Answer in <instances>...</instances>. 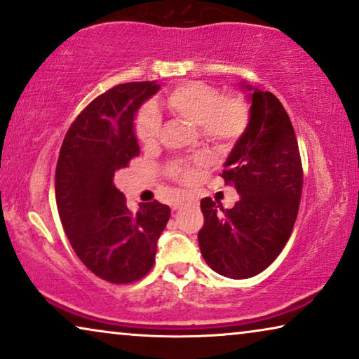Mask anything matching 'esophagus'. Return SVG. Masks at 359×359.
Returning a JSON list of instances; mask_svg holds the SVG:
<instances>
[{"instance_id":"34e87169","label":"esophagus","mask_w":359,"mask_h":359,"mask_svg":"<svg viewBox=\"0 0 359 359\" xmlns=\"http://www.w3.org/2000/svg\"><path fill=\"white\" fill-rule=\"evenodd\" d=\"M194 204H196V201H193V199H183V201H180V203L175 204V209H183V208H186V205H194Z\"/></svg>"}]
</instances>
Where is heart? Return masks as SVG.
<instances>
[{"instance_id":"b5f03b06","label":"heart","mask_w":359,"mask_h":359,"mask_svg":"<svg viewBox=\"0 0 359 359\" xmlns=\"http://www.w3.org/2000/svg\"><path fill=\"white\" fill-rule=\"evenodd\" d=\"M165 106L173 114L198 124L201 135L217 147H232L240 140L250 124V106L238 95H220L212 85L203 81H184L165 96ZM161 117L155 106L145 104L134 121L135 137L144 145H154L160 137ZM208 163V156L199 154L189 161L173 163L170 175L184 183L196 178V168Z\"/></svg>"}]
</instances>
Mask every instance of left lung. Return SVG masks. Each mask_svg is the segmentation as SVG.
I'll list each match as a JSON object with an SVG mask.
<instances>
[{"label":"left lung","mask_w":359,"mask_h":359,"mask_svg":"<svg viewBox=\"0 0 359 359\" xmlns=\"http://www.w3.org/2000/svg\"><path fill=\"white\" fill-rule=\"evenodd\" d=\"M250 91V124L220 173L238 201L232 209L204 198L198 240L205 263L232 279L266 269L291 237L302 194V161L286 109L273 93Z\"/></svg>","instance_id":"1"}]
</instances>
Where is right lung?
<instances>
[{"instance_id":"right-lung-1","label":"right lung","mask_w":359,"mask_h":359,"mask_svg":"<svg viewBox=\"0 0 359 359\" xmlns=\"http://www.w3.org/2000/svg\"><path fill=\"white\" fill-rule=\"evenodd\" d=\"M158 90L155 81H134L102 93L72 122L58 155L55 199L63 230L81 263L112 284L150 273L170 219V208L158 201L132 212L114 184L116 171L140 155L135 112Z\"/></svg>"}]
</instances>
